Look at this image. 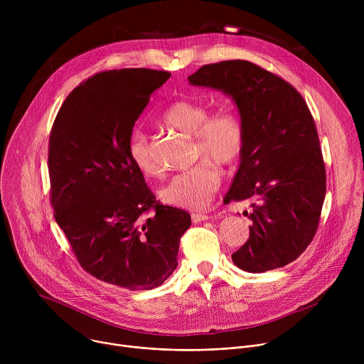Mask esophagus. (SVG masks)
Masks as SVG:
<instances>
[{
    "instance_id": "esophagus-1",
    "label": "esophagus",
    "mask_w": 364,
    "mask_h": 364,
    "mask_svg": "<svg viewBox=\"0 0 364 364\" xmlns=\"http://www.w3.org/2000/svg\"><path fill=\"white\" fill-rule=\"evenodd\" d=\"M207 219H209V215H205V213H193V215H191L193 223L204 222V220H207Z\"/></svg>"
}]
</instances>
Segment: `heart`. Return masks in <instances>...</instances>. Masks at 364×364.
Wrapping results in <instances>:
<instances>
[{"instance_id":"obj_1","label":"heart","mask_w":364,"mask_h":364,"mask_svg":"<svg viewBox=\"0 0 364 364\" xmlns=\"http://www.w3.org/2000/svg\"><path fill=\"white\" fill-rule=\"evenodd\" d=\"M164 125L191 135L194 159L193 168L173 177L161 190L167 204L188 210H201L213 200L222 186L218 167L236 166L246 151L247 131L242 114L233 107H222L210 114L207 103L197 99H178L161 115ZM128 155L134 167L145 177H159L161 167L155 161L146 135L134 131L128 139Z\"/></svg>"}]
</instances>
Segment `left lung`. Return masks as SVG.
<instances>
[{
	"label": "left lung",
	"mask_w": 364,
	"mask_h": 364,
	"mask_svg": "<svg viewBox=\"0 0 364 364\" xmlns=\"http://www.w3.org/2000/svg\"><path fill=\"white\" fill-rule=\"evenodd\" d=\"M196 86L230 95L247 144L225 203L253 200L249 239L232 255L236 267L259 274L282 268L313 242L326 197V164L313 115L281 76L247 60L201 66Z\"/></svg>",
	"instance_id": "obj_1"
}]
</instances>
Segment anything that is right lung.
<instances>
[{"label": "right lung", "instance_id": "1", "mask_svg": "<svg viewBox=\"0 0 364 364\" xmlns=\"http://www.w3.org/2000/svg\"><path fill=\"white\" fill-rule=\"evenodd\" d=\"M170 72H99L76 86L48 138L50 201L79 265L131 291L160 287L176 269L186 210L155 200L128 155L135 121Z\"/></svg>", "mask_w": 364, "mask_h": 364}]
</instances>
